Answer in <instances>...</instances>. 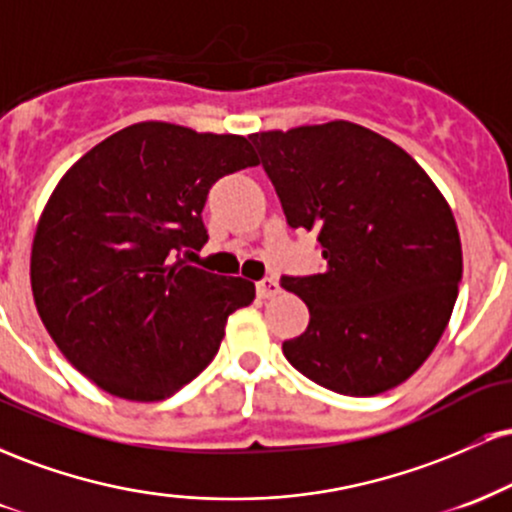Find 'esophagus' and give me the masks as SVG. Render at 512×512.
I'll return each instance as SVG.
<instances>
[{
    "label": "esophagus",
    "mask_w": 512,
    "mask_h": 512,
    "mask_svg": "<svg viewBox=\"0 0 512 512\" xmlns=\"http://www.w3.org/2000/svg\"><path fill=\"white\" fill-rule=\"evenodd\" d=\"M279 291H281L279 281L272 279V276H269V279L257 281V296L260 298H274Z\"/></svg>",
    "instance_id": "esophagus-1"
}]
</instances>
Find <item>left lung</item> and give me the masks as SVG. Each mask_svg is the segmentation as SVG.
<instances>
[{
    "mask_svg": "<svg viewBox=\"0 0 512 512\" xmlns=\"http://www.w3.org/2000/svg\"><path fill=\"white\" fill-rule=\"evenodd\" d=\"M286 221L315 233L325 272L281 276L310 310L284 356L351 397L397 387L436 349L462 281L452 211L424 168L354 125L250 134Z\"/></svg>",
    "mask_w": 512,
    "mask_h": 512,
    "instance_id": "8db88e82",
    "label": "left lung"
}]
</instances>
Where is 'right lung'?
I'll return each mask as SVG.
<instances>
[{"label":"right lung","mask_w":512,"mask_h":512,"mask_svg":"<svg viewBox=\"0 0 512 512\" xmlns=\"http://www.w3.org/2000/svg\"><path fill=\"white\" fill-rule=\"evenodd\" d=\"M257 166L236 134L168 122L125 127L81 156L52 192L31 252L45 330L110 395L156 402L195 380L255 284L181 255L207 243L216 180Z\"/></svg>","instance_id":"add662e5"}]
</instances>
